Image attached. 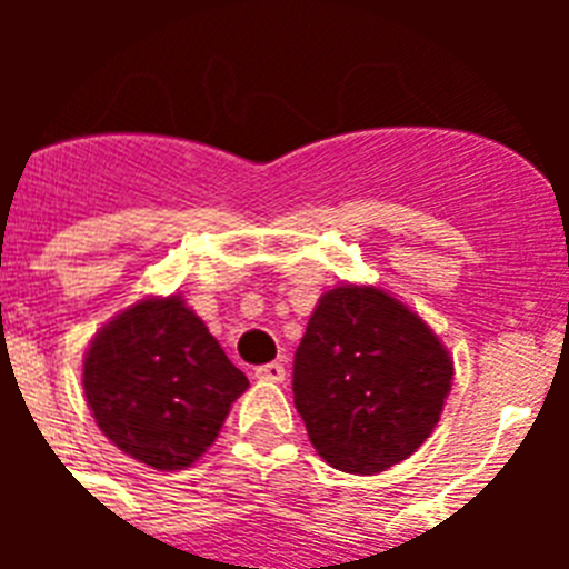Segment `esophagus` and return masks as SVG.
<instances>
[{
    "instance_id": "obj_1",
    "label": "esophagus",
    "mask_w": 569,
    "mask_h": 569,
    "mask_svg": "<svg viewBox=\"0 0 569 569\" xmlns=\"http://www.w3.org/2000/svg\"><path fill=\"white\" fill-rule=\"evenodd\" d=\"M256 379L284 381V365H279V361H268V365H259V367H256Z\"/></svg>"
}]
</instances>
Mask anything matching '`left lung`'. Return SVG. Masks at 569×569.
Listing matches in <instances>:
<instances>
[{"label":"left lung","mask_w":569,"mask_h":569,"mask_svg":"<svg viewBox=\"0 0 569 569\" xmlns=\"http://www.w3.org/2000/svg\"><path fill=\"white\" fill-rule=\"evenodd\" d=\"M450 381L453 359L419 313L356 284L321 296L293 359V401L316 453L356 476L413 456Z\"/></svg>","instance_id":"1"}]
</instances>
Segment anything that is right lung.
<instances>
[{"instance_id":"1","label":"right lung","mask_w":569,"mask_h":569,"mask_svg":"<svg viewBox=\"0 0 569 569\" xmlns=\"http://www.w3.org/2000/svg\"><path fill=\"white\" fill-rule=\"evenodd\" d=\"M84 399L99 430L156 470H182L216 441L248 376L179 296L142 299L84 353Z\"/></svg>"}]
</instances>
